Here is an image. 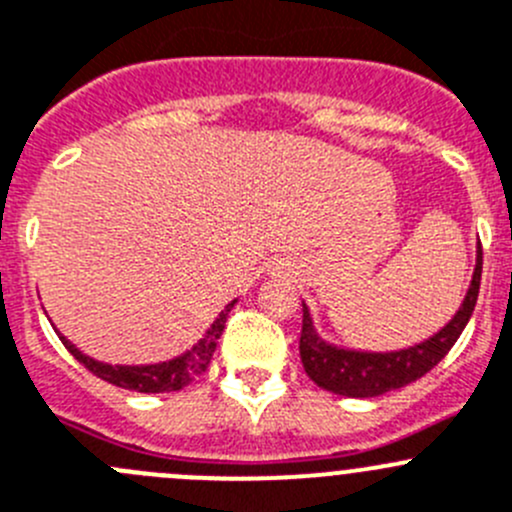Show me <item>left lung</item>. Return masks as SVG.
I'll return each mask as SVG.
<instances>
[{
    "label": "left lung",
    "instance_id": "obj_1",
    "mask_svg": "<svg viewBox=\"0 0 512 512\" xmlns=\"http://www.w3.org/2000/svg\"><path fill=\"white\" fill-rule=\"evenodd\" d=\"M480 276H483V246L478 248V264L472 274V284L467 289L465 301L460 311L452 316L445 329L430 337L417 347L402 349V352L387 354H369V352H347V349L329 347L321 342L319 334L311 326V316L304 306V319H301V337L299 354L306 374L311 382L319 384L321 389H329L342 397H379L384 392L405 387L415 379L425 377L432 367L445 359L452 344L460 339L462 329L470 321L472 309L480 294Z\"/></svg>",
    "mask_w": 512,
    "mask_h": 512
}]
</instances>
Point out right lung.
I'll return each mask as SVG.
<instances>
[{
    "label": "right lung",
    "instance_id": "1",
    "mask_svg": "<svg viewBox=\"0 0 512 512\" xmlns=\"http://www.w3.org/2000/svg\"><path fill=\"white\" fill-rule=\"evenodd\" d=\"M231 309H233V301L221 311V314H218V319L213 321V326L206 332V337H203L191 352L173 359V362L150 364V367H110V364L95 362V359L77 352L75 344L67 342L65 337H62V342H65V347L70 349V354L82 364V367L90 369L95 377L115 384V387L130 389V392H145V394L178 392V389L188 387L193 379H198L208 369V364H211L213 359V352H216L218 339H221L223 334V326H226L228 311Z\"/></svg>",
    "mask_w": 512,
    "mask_h": 512
}]
</instances>
